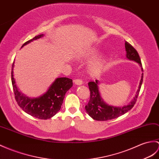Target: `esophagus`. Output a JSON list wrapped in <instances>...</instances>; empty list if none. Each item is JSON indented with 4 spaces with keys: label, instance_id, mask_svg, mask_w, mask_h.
<instances>
[{
    "label": "esophagus",
    "instance_id": "34e87169",
    "mask_svg": "<svg viewBox=\"0 0 159 159\" xmlns=\"http://www.w3.org/2000/svg\"><path fill=\"white\" fill-rule=\"evenodd\" d=\"M74 83H75L77 85H80L83 84V80L81 79H75L74 80Z\"/></svg>",
    "mask_w": 159,
    "mask_h": 159
}]
</instances>
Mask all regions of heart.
Returning <instances> with one entry per match:
<instances>
[{"mask_svg":"<svg viewBox=\"0 0 159 159\" xmlns=\"http://www.w3.org/2000/svg\"><path fill=\"white\" fill-rule=\"evenodd\" d=\"M96 51H91L90 52L84 53L80 54L79 58V59H88L91 57H93L96 54ZM106 63V60L103 57H99L95 60H93L89 63L88 66V72L91 75L97 76L99 75L104 68Z\"/></svg>","mask_w":159,"mask_h":159,"instance_id":"b5f03b06","label":"heart"}]
</instances>
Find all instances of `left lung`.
Instances as JSON below:
<instances>
[{
  "instance_id": "1",
  "label": "left lung",
  "mask_w": 159,
  "mask_h": 159,
  "mask_svg": "<svg viewBox=\"0 0 159 159\" xmlns=\"http://www.w3.org/2000/svg\"><path fill=\"white\" fill-rule=\"evenodd\" d=\"M125 50H126L127 52V58L130 60H134L138 62L140 67H141L142 71L143 72L141 60H140L138 51L135 50V48L131 44L127 41H125ZM143 73L142 74L138 89L134 98L128 105L122 107L109 106L103 101L102 98L100 96V93L99 92V83L98 80H95V82L91 81V82L89 83L88 85L90 90V99L87 105L84 107L89 115L91 118H93L94 120L103 121L116 119V118H118L128 111H129L137 102V99L143 82Z\"/></svg>"
}]
</instances>
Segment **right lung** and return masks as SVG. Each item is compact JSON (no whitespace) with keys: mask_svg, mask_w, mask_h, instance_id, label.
<instances>
[{"mask_svg":"<svg viewBox=\"0 0 159 159\" xmlns=\"http://www.w3.org/2000/svg\"><path fill=\"white\" fill-rule=\"evenodd\" d=\"M43 36V34L36 36L25 42L22 47ZM13 66L14 61L12 66L11 82L15 98L20 108L25 112L39 119H51L56 114L61 108L66 93L72 87V80L66 77L57 78L45 94L36 98H30L23 95L18 90L13 78Z\"/></svg>","mask_w":159,"mask_h":159,"instance_id":"1","label":"right lung"}]
</instances>
